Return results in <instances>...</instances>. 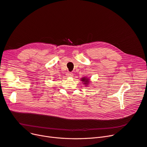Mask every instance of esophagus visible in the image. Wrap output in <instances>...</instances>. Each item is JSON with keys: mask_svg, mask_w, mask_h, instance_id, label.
I'll return each instance as SVG.
<instances>
[{"mask_svg": "<svg viewBox=\"0 0 147 147\" xmlns=\"http://www.w3.org/2000/svg\"><path fill=\"white\" fill-rule=\"evenodd\" d=\"M67 76L68 77V78H72V77H73V74L72 73H69V72H68L67 74H66Z\"/></svg>", "mask_w": 147, "mask_h": 147, "instance_id": "obj_1", "label": "esophagus"}]
</instances>
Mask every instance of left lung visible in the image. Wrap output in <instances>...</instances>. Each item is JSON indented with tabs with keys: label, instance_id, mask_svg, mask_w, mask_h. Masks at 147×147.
Wrapping results in <instances>:
<instances>
[{
	"label": "left lung",
	"instance_id": "left-lung-1",
	"mask_svg": "<svg viewBox=\"0 0 147 147\" xmlns=\"http://www.w3.org/2000/svg\"><path fill=\"white\" fill-rule=\"evenodd\" d=\"M81 81L82 82V83L85 85L86 87L88 86L89 84L90 83V79H89L88 78H86V77H83V78H81Z\"/></svg>",
	"mask_w": 147,
	"mask_h": 147
}]
</instances>
